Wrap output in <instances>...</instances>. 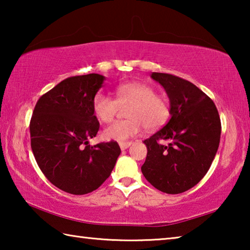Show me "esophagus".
I'll use <instances>...</instances> for the list:
<instances>
[{"instance_id": "obj_1", "label": "esophagus", "mask_w": 250, "mask_h": 250, "mask_svg": "<svg viewBox=\"0 0 250 250\" xmlns=\"http://www.w3.org/2000/svg\"><path fill=\"white\" fill-rule=\"evenodd\" d=\"M132 145V142H121L120 143V149L124 151L125 149H128V147Z\"/></svg>"}]
</instances>
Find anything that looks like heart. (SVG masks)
Returning a JSON list of instances; mask_svg holds the SVG:
<instances>
[{
  "mask_svg": "<svg viewBox=\"0 0 250 250\" xmlns=\"http://www.w3.org/2000/svg\"><path fill=\"white\" fill-rule=\"evenodd\" d=\"M129 105L125 110L126 120L117 121L104 131L107 140L125 142L142 131L155 130L167 121L171 107L166 97L156 95L150 84L128 83L116 88V99L98 92L92 98V111L101 122L109 124L117 117L120 107Z\"/></svg>",
  "mask_w": 250,
  "mask_h": 250,
  "instance_id": "b5f03b06",
  "label": "heart"
}]
</instances>
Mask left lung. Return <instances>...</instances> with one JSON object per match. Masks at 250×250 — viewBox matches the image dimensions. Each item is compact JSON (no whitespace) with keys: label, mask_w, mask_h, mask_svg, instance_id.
Here are the masks:
<instances>
[{"label":"left lung","mask_w":250,"mask_h":250,"mask_svg":"<svg viewBox=\"0 0 250 250\" xmlns=\"http://www.w3.org/2000/svg\"><path fill=\"white\" fill-rule=\"evenodd\" d=\"M171 103V119L143 142L147 153L141 171L151 185L167 194L192 188L205 176L221 140V118L208 96L177 76L152 73ZM168 140L164 146L159 143Z\"/></svg>","instance_id":"obj_1"}]
</instances>
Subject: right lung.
<instances>
[{
	"label": "right lung",
	"instance_id": "right-lung-1",
	"mask_svg": "<svg viewBox=\"0 0 250 250\" xmlns=\"http://www.w3.org/2000/svg\"><path fill=\"white\" fill-rule=\"evenodd\" d=\"M104 80L99 74L64 79L37 100L29 122L32 151L41 171L53 185L74 195L98 188L121 153L113 140L88 145L99 130L92 98Z\"/></svg>",
	"mask_w": 250,
	"mask_h": 250
}]
</instances>
